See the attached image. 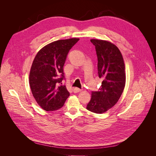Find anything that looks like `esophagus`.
I'll return each instance as SVG.
<instances>
[{
  "label": "esophagus",
  "mask_w": 156,
  "mask_h": 156,
  "mask_svg": "<svg viewBox=\"0 0 156 156\" xmlns=\"http://www.w3.org/2000/svg\"><path fill=\"white\" fill-rule=\"evenodd\" d=\"M81 89H80V88H73V92H75V93H77V92H81Z\"/></svg>",
  "instance_id": "1"
}]
</instances>
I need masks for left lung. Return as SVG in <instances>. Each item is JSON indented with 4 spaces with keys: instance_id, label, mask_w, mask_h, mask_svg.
<instances>
[{
    "instance_id": "obj_1",
    "label": "left lung",
    "mask_w": 156,
    "mask_h": 156,
    "mask_svg": "<svg viewBox=\"0 0 156 156\" xmlns=\"http://www.w3.org/2000/svg\"><path fill=\"white\" fill-rule=\"evenodd\" d=\"M95 46L98 57V73L102 79L98 91H92L87 108L101 114L119 101L125 87L126 74L124 59L117 47L105 40H90Z\"/></svg>"
}]
</instances>
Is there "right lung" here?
<instances>
[{
    "label": "right lung",
    "instance_id": "1",
    "mask_svg": "<svg viewBox=\"0 0 156 156\" xmlns=\"http://www.w3.org/2000/svg\"><path fill=\"white\" fill-rule=\"evenodd\" d=\"M79 38L60 40L44 47L35 56L29 75L32 95L46 111L58 110L69 96L62 84L64 65L69 50Z\"/></svg>",
    "mask_w": 156,
    "mask_h": 156
}]
</instances>
